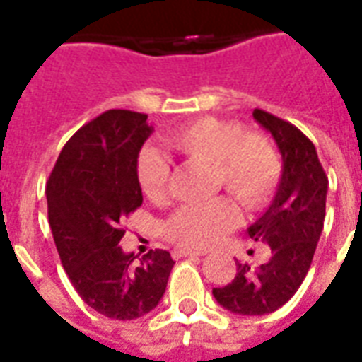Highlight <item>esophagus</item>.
Instances as JSON below:
<instances>
[{"label":"esophagus","instance_id":"34e87169","mask_svg":"<svg viewBox=\"0 0 362 362\" xmlns=\"http://www.w3.org/2000/svg\"><path fill=\"white\" fill-rule=\"evenodd\" d=\"M174 258H197V256H204V252H196V250H186V248H176L173 252Z\"/></svg>","mask_w":362,"mask_h":362}]
</instances>
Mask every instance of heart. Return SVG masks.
<instances>
[{
	"mask_svg": "<svg viewBox=\"0 0 362 362\" xmlns=\"http://www.w3.org/2000/svg\"><path fill=\"white\" fill-rule=\"evenodd\" d=\"M166 143L182 157L213 168L215 188H225L246 209L266 204L281 176V158L266 135L244 134L236 122L202 118L176 129ZM170 168L155 151H143L137 160V182L151 202L168 196ZM238 225L235 205L225 197L180 207L165 223L170 243L188 250H204L217 244Z\"/></svg>",
	"mask_w": 362,
	"mask_h": 362,
	"instance_id": "1",
	"label": "heart"
}]
</instances>
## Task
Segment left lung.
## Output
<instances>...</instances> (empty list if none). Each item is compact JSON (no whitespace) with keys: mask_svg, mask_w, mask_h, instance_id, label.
<instances>
[{"mask_svg":"<svg viewBox=\"0 0 362 362\" xmlns=\"http://www.w3.org/2000/svg\"><path fill=\"white\" fill-rule=\"evenodd\" d=\"M254 119L266 127L283 158V174L272 205L248 236L272 248L258 267L236 259L235 279L213 288L215 300L233 314L262 316L281 308L295 295L310 269L326 217L327 176L314 143L285 119L256 108Z\"/></svg>","mask_w":362,"mask_h":362,"instance_id":"obj_1","label":"left lung"}]
</instances>
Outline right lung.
Masks as SVG:
<instances>
[{
	"instance_id": "obj_1",
	"label": "right lung",
	"mask_w": 362,
	"mask_h": 362,
	"mask_svg": "<svg viewBox=\"0 0 362 362\" xmlns=\"http://www.w3.org/2000/svg\"><path fill=\"white\" fill-rule=\"evenodd\" d=\"M151 134L147 114L104 112L64 145L46 184L62 266L83 300L112 320L153 310L174 266L166 250H151L135 264L119 246L122 221L143 204L137 157Z\"/></svg>"
}]
</instances>
